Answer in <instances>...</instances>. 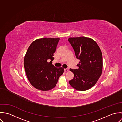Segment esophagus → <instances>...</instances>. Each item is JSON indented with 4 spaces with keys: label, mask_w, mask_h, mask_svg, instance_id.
<instances>
[{
    "label": "esophagus",
    "mask_w": 122,
    "mask_h": 122,
    "mask_svg": "<svg viewBox=\"0 0 122 122\" xmlns=\"http://www.w3.org/2000/svg\"><path fill=\"white\" fill-rule=\"evenodd\" d=\"M69 68H66V69H65V71H66V72H67L68 71H69Z\"/></svg>",
    "instance_id": "34e87169"
}]
</instances>
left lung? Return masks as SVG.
<instances>
[{"label":"left lung","instance_id":"left-lung-1","mask_svg":"<svg viewBox=\"0 0 122 122\" xmlns=\"http://www.w3.org/2000/svg\"><path fill=\"white\" fill-rule=\"evenodd\" d=\"M75 56L80 60L78 69H70L74 78L69 81L71 87L79 91H85L95 86L102 71V55L97 43L86 37H70Z\"/></svg>","mask_w":122,"mask_h":122}]
</instances>
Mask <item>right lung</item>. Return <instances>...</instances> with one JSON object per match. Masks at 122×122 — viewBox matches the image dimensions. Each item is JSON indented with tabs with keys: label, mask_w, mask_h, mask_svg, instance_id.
Returning a JSON list of instances; mask_svg holds the SVG:
<instances>
[{
	"label": "right lung",
	"mask_w": 122,
	"mask_h": 122,
	"mask_svg": "<svg viewBox=\"0 0 122 122\" xmlns=\"http://www.w3.org/2000/svg\"><path fill=\"white\" fill-rule=\"evenodd\" d=\"M59 38H42L33 41L24 59V66L27 79L36 89L48 91L54 88L64 72L62 67L52 64ZM48 59L51 61L47 62Z\"/></svg>",
	"instance_id": "1"
}]
</instances>
